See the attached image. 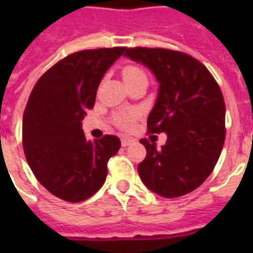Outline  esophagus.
Returning a JSON list of instances; mask_svg holds the SVG:
<instances>
[{
  "mask_svg": "<svg viewBox=\"0 0 253 253\" xmlns=\"http://www.w3.org/2000/svg\"><path fill=\"white\" fill-rule=\"evenodd\" d=\"M121 143H122V147H128L132 143V139H127V138H123L122 140H121Z\"/></svg>",
  "mask_w": 253,
  "mask_h": 253,
  "instance_id": "1",
  "label": "esophagus"
}]
</instances>
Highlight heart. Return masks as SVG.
Masks as SVG:
<instances>
[{"label":"heart","mask_w":253,"mask_h":253,"mask_svg":"<svg viewBox=\"0 0 253 253\" xmlns=\"http://www.w3.org/2000/svg\"><path fill=\"white\" fill-rule=\"evenodd\" d=\"M122 77L123 81L126 83V81L134 80V79H139V77H146V73L143 71L142 68H139L136 65H126L122 71ZM134 118V115H123L119 118V123L122 125V126H128L130 122Z\"/></svg>","instance_id":"b5f03b06"}]
</instances>
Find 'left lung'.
Wrapping results in <instances>:
<instances>
[{"mask_svg": "<svg viewBox=\"0 0 253 253\" xmlns=\"http://www.w3.org/2000/svg\"><path fill=\"white\" fill-rule=\"evenodd\" d=\"M125 56L150 69L159 83L147 126L166 132L167 143L142 139L147 156L138 166L147 188L166 198L188 194L215 167L226 136L222 91L208 68L194 57L164 48H128Z\"/></svg>", "mask_w": 253, "mask_h": 253, "instance_id": "1", "label": "left lung"}]
</instances>
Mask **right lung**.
I'll return each mask as SVG.
<instances>
[{"instance_id": "right-lung-1", "label": "right lung", "mask_w": 253, "mask_h": 253, "mask_svg": "<svg viewBox=\"0 0 253 253\" xmlns=\"http://www.w3.org/2000/svg\"><path fill=\"white\" fill-rule=\"evenodd\" d=\"M125 47L85 49L49 68L30 94L22 122L26 160L38 181L68 202L91 197L103 185L107 162L121 148L115 135L86 140L83 119L98 85Z\"/></svg>"}]
</instances>
